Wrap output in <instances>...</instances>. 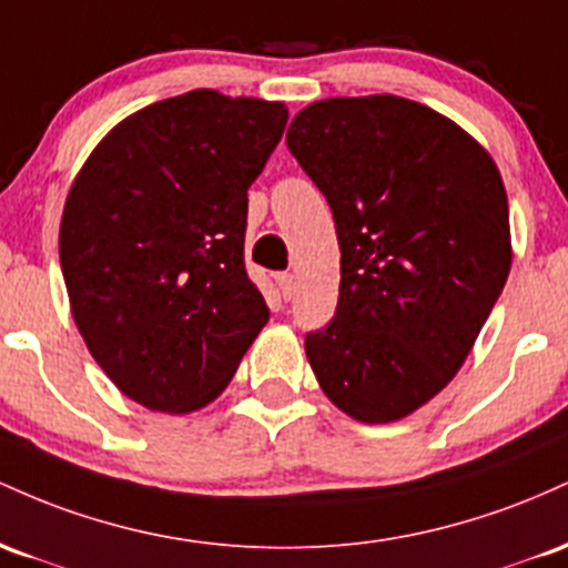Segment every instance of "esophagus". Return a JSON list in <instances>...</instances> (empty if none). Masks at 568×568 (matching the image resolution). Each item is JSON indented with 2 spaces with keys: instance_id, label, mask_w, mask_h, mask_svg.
<instances>
[{
  "instance_id": "34e87169",
  "label": "esophagus",
  "mask_w": 568,
  "mask_h": 568,
  "mask_svg": "<svg viewBox=\"0 0 568 568\" xmlns=\"http://www.w3.org/2000/svg\"><path fill=\"white\" fill-rule=\"evenodd\" d=\"M276 286H278V292H282L284 301H290V297L295 295V276H292V273H278Z\"/></svg>"
}]
</instances>
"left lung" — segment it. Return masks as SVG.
Segmentation results:
<instances>
[{
  "label": "left lung",
  "instance_id": "1",
  "mask_svg": "<svg viewBox=\"0 0 568 568\" xmlns=\"http://www.w3.org/2000/svg\"><path fill=\"white\" fill-rule=\"evenodd\" d=\"M286 146L341 244L337 311L305 356L346 416L399 422L450 384L505 290V182L462 125L392 93L314 101Z\"/></svg>",
  "mask_w": 568,
  "mask_h": 568
}]
</instances>
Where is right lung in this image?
Segmentation results:
<instances>
[{
    "instance_id": "1",
    "label": "right lung",
    "mask_w": 568,
    "mask_h": 568,
    "mask_svg": "<svg viewBox=\"0 0 568 568\" xmlns=\"http://www.w3.org/2000/svg\"><path fill=\"white\" fill-rule=\"evenodd\" d=\"M286 106L199 88L120 120L63 203L69 305L99 367L133 403H214L265 327L244 267L246 190L282 139Z\"/></svg>"
}]
</instances>
